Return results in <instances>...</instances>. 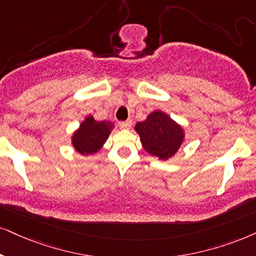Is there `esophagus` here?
Listing matches in <instances>:
<instances>
[{"label": "esophagus", "mask_w": 256, "mask_h": 256, "mask_svg": "<svg viewBox=\"0 0 256 256\" xmlns=\"http://www.w3.org/2000/svg\"><path fill=\"white\" fill-rule=\"evenodd\" d=\"M132 122L131 120H125V122H119V128H124V130H128L131 128Z\"/></svg>", "instance_id": "esophagus-1"}]
</instances>
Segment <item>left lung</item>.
Here are the masks:
<instances>
[{
	"mask_svg": "<svg viewBox=\"0 0 256 256\" xmlns=\"http://www.w3.org/2000/svg\"><path fill=\"white\" fill-rule=\"evenodd\" d=\"M134 130L144 150L160 160L172 158L186 138L183 126L160 110L151 112L145 120L137 122Z\"/></svg>",
	"mask_w": 256,
	"mask_h": 256,
	"instance_id": "left-lung-1",
	"label": "left lung"
}]
</instances>
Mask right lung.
I'll return each mask as SVG.
<instances>
[{"label":"right lung","mask_w":256,"mask_h":256,"mask_svg":"<svg viewBox=\"0 0 256 256\" xmlns=\"http://www.w3.org/2000/svg\"><path fill=\"white\" fill-rule=\"evenodd\" d=\"M113 128L114 124L112 122H98L92 114L86 116L70 137L74 150L82 156L96 154L104 146Z\"/></svg>","instance_id":"1"}]
</instances>
